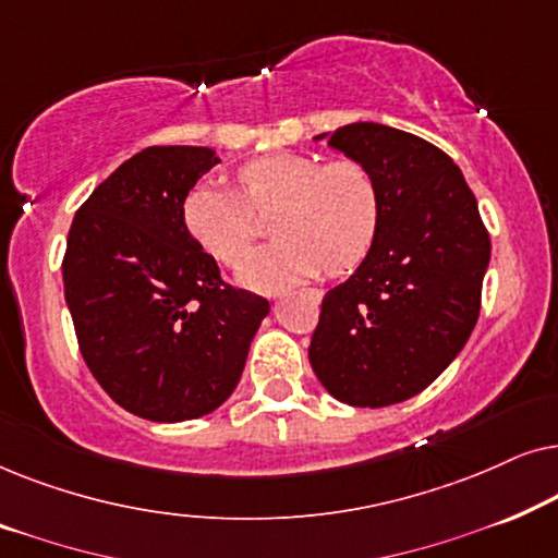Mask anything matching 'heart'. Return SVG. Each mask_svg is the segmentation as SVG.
<instances>
[{
	"label": "heart",
	"mask_w": 558,
	"mask_h": 558,
	"mask_svg": "<svg viewBox=\"0 0 558 558\" xmlns=\"http://www.w3.org/2000/svg\"><path fill=\"white\" fill-rule=\"evenodd\" d=\"M239 187L201 182L182 201L187 233L220 264H235L256 239L254 210L277 208V241L243 258V284L279 292L319 271L348 274L368 256L380 223L378 185L355 159L319 165L310 155L279 151L239 170Z\"/></svg>",
	"instance_id": "1"
}]
</instances>
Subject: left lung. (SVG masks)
Listing matches in <instances>:
<instances>
[{"label":"left lung","instance_id":"1","mask_svg":"<svg viewBox=\"0 0 558 558\" xmlns=\"http://www.w3.org/2000/svg\"><path fill=\"white\" fill-rule=\"evenodd\" d=\"M327 144L368 167L380 223L353 277L325 294L310 363L338 401L391 407L422 393L468 342L490 235L460 167L422 136L357 121Z\"/></svg>","mask_w":558,"mask_h":558}]
</instances>
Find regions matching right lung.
I'll return each instance as SVG.
<instances>
[{
  "mask_svg": "<svg viewBox=\"0 0 558 558\" xmlns=\"http://www.w3.org/2000/svg\"><path fill=\"white\" fill-rule=\"evenodd\" d=\"M220 159L208 147H147L75 213L65 302L88 371L149 422L216 411L239 386L269 302L220 279L182 223V201Z\"/></svg>",
  "mask_w": 558,
  "mask_h": 558,
  "instance_id": "add662e5",
  "label": "right lung"
}]
</instances>
